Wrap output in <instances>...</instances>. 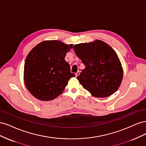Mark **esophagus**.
Returning <instances> with one entry per match:
<instances>
[{"label":"esophagus","mask_w":146,"mask_h":146,"mask_svg":"<svg viewBox=\"0 0 146 146\" xmlns=\"http://www.w3.org/2000/svg\"><path fill=\"white\" fill-rule=\"evenodd\" d=\"M80 74V71H77L76 73V77H77L78 76H79Z\"/></svg>","instance_id":"34e87169"}]
</instances>
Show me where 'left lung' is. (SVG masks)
I'll return each instance as SVG.
<instances>
[{
	"mask_svg": "<svg viewBox=\"0 0 146 146\" xmlns=\"http://www.w3.org/2000/svg\"><path fill=\"white\" fill-rule=\"evenodd\" d=\"M74 50L85 66L77 78L92 96L107 98L118 90L122 80L123 69L112 47L97 39L74 45Z\"/></svg>",
	"mask_w": 146,
	"mask_h": 146,
	"instance_id": "1",
	"label": "left lung"
}]
</instances>
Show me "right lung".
Returning <instances> with one entry per match:
<instances>
[{
  "label": "right lung",
  "mask_w": 146,
  "mask_h": 146,
  "mask_svg": "<svg viewBox=\"0 0 146 146\" xmlns=\"http://www.w3.org/2000/svg\"><path fill=\"white\" fill-rule=\"evenodd\" d=\"M72 47L57 40L44 41L29 52L24 64V80L35 98L48 101L63 93L70 78L75 77L64 60Z\"/></svg>",
  "instance_id": "obj_1"
}]
</instances>
